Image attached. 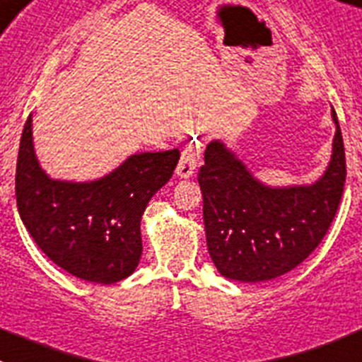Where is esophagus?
Returning a JSON list of instances; mask_svg holds the SVG:
<instances>
[{
	"mask_svg": "<svg viewBox=\"0 0 362 362\" xmlns=\"http://www.w3.org/2000/svg\"><path fill=\"white\" fill-rule=\"evenodd\" d=\"M198 160H200V148L198 146H187V148L182 151L180 162H178L177 175L182 178L193 177L194 171H197Z\"/></svg>",
	"mask_w": 362,
	"mask_h": 362,
	"instance_id": "esophagus-1",
	"label": "esophagus"
}]
</instances>
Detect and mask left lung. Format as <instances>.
Here are the masks:
<instances>
[{
  "label": "left lung",
  "instance_id": "8db88e82",
  "mask_svg": "<svg viewBox=\"0 0 362 362\" xmlns=\"http://www.w3.org/2000/svg\"><path fill=\"white\" fill-rule=\"evenodd\" d=\"M335 120L332 160L312 185L267 187L242 160L214 141L198 171L211 259L221 276L245 283L291 272L321 243L346 182V157Z\"/></svg>",
  "mask_w": 362,
  "mask_h": 362
}]
</instances>
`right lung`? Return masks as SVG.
Listing matches in <instances>:
<instances>
[{
  "mask_svg": "<svg viewBox=\"0 0 362 362\" xmlns=\"http://www.w3.org/2000/svg\"><path fill=\"white\" fill-rule=\"evenodd\" d=\"M178 158V149L139 153L100 180H52L35 158L28 117L16 164L19 216L55 265L76 278L112 285L141 262V218L173 177Z\"/></svg>",
  "mask_w": 362,
  "mask_h": 362,
  "instance_id": "obj_1",
  "label": "right lung"
}]
</instances>
